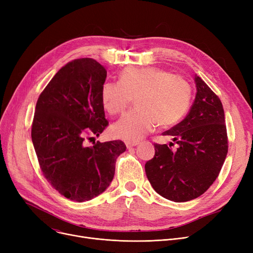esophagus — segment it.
Returning a JSON list of instances; mask_svg holds the SVG:
<instances>
[{
	"label": "esophagus",
	"mask_w": 253,
	"mask_h": 253,
	"mask_svg": "<svg viewBox=\"0 0 253 253\" xmlns=\"http://www.w3.org/2000/svg\"><path fill=\"white\" fill-rule=\"evenodd\" d=\"M139 144V141H127L126 142V147L127 149H131V148H134L136 145Z\"/></svg>",
	"instance_id": "1"
}]
</instances>
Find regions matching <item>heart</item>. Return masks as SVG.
Here are the masks:
<instances>
[{"label":"heart","instance_id":"obj_1","mask_svg":"<svg viewBox=\"0 0 253 253\" xmlns=\"http://www.w3.org/2000/svg\"><path fill=\"white\" fill-rule=\"evenodd\" d=\"M135 97L134 110L126 113L112 128L116 137L138 140L159 123L169 127L187 114L192 99V88L181 76L154 68L126 69L120 82L105 81L100 90L103 109L112 114L122 113Z\"/></svg>","mask_w":253,"mask_h":253}]
</instances>
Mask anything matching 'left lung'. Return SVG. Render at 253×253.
Returning <instances> with one entry per match:
<instances>
[{
	"label": "left lung",
	"instance_id": "8db88e82",
	"mask_svg": "<svg viewBox=\"0 0 253 253\" xmlns=\"http://www.w3.org/2000/svg\"><path fill=\"white\" fill-rule=\"evenodd\" d=\"M197 94L190 113L180 123L163 132L173 142L155 143V156L145 163L154 190L174 202L200 197L217 178L228 154V135L220 99L196 76Z\"/></svg>",
	"mask_w": 253,
	"mask_h": 253
}]
</instances>
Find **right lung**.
Masks as SVG:
<instances>
[{"instance_id": "obj_1", "label": "right lung", "mask_w": 253, "mask_h": 253, "mask_svg": "<svg viewBox=\"0 0 253 253\" xmlns=\"http://www.w3.org/2000/svg\"><path fill=\"white\" fill-rule=\"evenodd\" d=\"M105 78L106 70L96 60H72L37 101L32 140L40 168L53 189L72 201H88L104 192L117 158L126 151L122 140L84 144L109 125L100 98Z\"/></svg>"}]
</instances>
